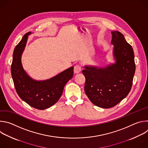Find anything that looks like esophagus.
Returning <instances> with one entry per match:
<instances>
[{
  "mask_svg": "<svg viewBox=\"0 0 148 148\" xmlns=\"http://www.w3.org/2000/svg\"><path fill=\"white\" fill-rule=\"evenodd\" d=\"M81 71V67L79 65H75L74 67V73L75 74H78Z\"/></svg>",
  "mask_w": 148,
  "mask_h": 148,
  "instance_id": "34e87169",
  "label": "esophagus"
}]
</instances>
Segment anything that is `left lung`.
I'll list each match as a JSON object with an SVG mask.
<instances>
[{"label": "left lung", "instance_id": "obj_1", "mask_svg": "<svg viewBox=\"0 0 148 148\" xmlns=\"http://www.w3.org/2000/svg\"><path fill=\"white\" fill-rule=\"evenodd\" d=\"M115 64L105 68L85 66L84 90L91 102L103 108L113 107L128 95L135 72L134 53L118 31L111 32Z\"/></svg>", "mask_w": 148, "mask_h": 148}]
</instances>
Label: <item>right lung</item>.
<instances>
[{
  "mask_svg": "<svg viewBox=\"0 0 148 148\" xmlns=\"http://www.w3.org/2000/svg\"><path fill=\"white\" fill-rule=\"evenodd\" d=\"M30 33L25 34L14 48L11 74L16 91L20 98L30 106L43 110L51 107L58 101L66 84L73 76L74 67H71L45 81H36L30 77L23 68L21 57Z\"/></svg>",
  "mask_w": 148,
  "mask_h": 148,
  "instance_id": "obj_1",
  "label": "right lung"
}]
</instances>
